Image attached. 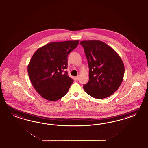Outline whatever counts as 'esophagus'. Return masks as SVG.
I'll return each mask as SVG.
<instances>
[{
	"mask_svg": "<svg viewBox=\"0 0 148 148\" xmlns=\"http://www.w3.org/2000/svg\"><path fill=\"white\" fill-rule=\"evenodd\" d=\"M75 79H76V80H79V75L76 76V77H75Z\"/></svg>",
	"mask_w": 148,
	"mask_h": 148,
	"instance_id": "esophagus-1",
	"label": "esophagus"
}]
</instances>
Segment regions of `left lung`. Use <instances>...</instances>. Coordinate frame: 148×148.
I'll return each mask as SVG.
<instances>
[{
	"instance_id": "1",
	"label": "left lung",
	"mask_w": 148,
	"mask_h": 148,
	"mask_svg": "<svg viewBox=\"0 0 148 148\" xmlns=\"http://www.w3.org/2000/svg\"><path fill=\"white\" fill-rule=\"evenodd\" d=\"M89 67V81L84 89L94 98H106L118 89L123 80L125 68L119 55L100 40H83Z\"/></svg>"
}]
</instances>
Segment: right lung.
<instances>
[{
	"mask_svg": "<svg viewBox=\"0 0 148 148\" xmlns=\"http://www.w3.org/2000/svg\"><path fill=\"white\" fill-rule=\"evenodd\" d=\"M79 40L51 42L40 48L27 66L32 85L42 97L56 101L67 93L73 79L64 71L68 67V55Z\"/></svg>",
	"mask_w": 148,
	"mask_h": 148,
	"instance_id": "obj_1",
	"label": "right lung"
}]
</instances>
